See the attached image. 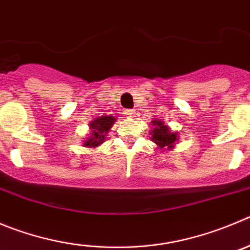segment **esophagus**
Returning a JSON list of instances; mask_svg holds the SVG:
<instances>
[{
    "label": "esophagus",
    "instance_id": "esophagus-1",
    "mask_svg": "<svg viewBox=\"0 0 250 250\" xmlns=\"http://www.w3.org/2000/svg\"><path fill=\"white\" fill-rule=\"evenodd\" d=\"M125 114L127 116V117H134L136 111H134V109H127V111H125Z\"/></svg>",
    "mask_w": 250,
    "mask_h": 250
}]
</instances>
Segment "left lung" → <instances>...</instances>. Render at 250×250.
<instances>
[{
    "label": "left lung",
    "mask_w": 250,
    "mask_h": 250,
    "mask_svg": "<svg viewBox=\"0 0 250 250\" xmlns=\"http://www.w3.org/2000/svg\"><path fill=\"white\" fill-rule=\"evenodd\" d=\"M151 125L154 128L153 132H150V139L157 144L158 148H160V150H170L174 148L175 142L178 141V133L171 132V129L162 120H153Z\"/></svg>",
    "instance_id": "1"
}]
</instances>
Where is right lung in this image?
Here are the masks:
<instances>
[{
	"label": "right lung",
	"mask_w": 250,
	"mask_h": 250,
	"mask_svg": "<svg viewBox=\"0 0 250 250\" xmlns=\"http://www.w3.org/2000/svg\"><path fill=\"white\" fill-rule=\"evenodd\" d=\"M116 122L113 116H102V117L95 118L90 123V129L92 130L88 138H86L83 146L88 148H96L100 144L106 141V134L111 129L112 125Z\"/></svg>",
	"instance_id": "1"
}]
</instances>
